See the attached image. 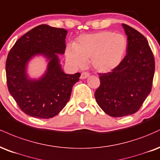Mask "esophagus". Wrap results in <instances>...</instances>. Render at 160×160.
<instances>
[{
	"label": "esophagus",
	"instance_id": "obj_1",
	"mask_svg": "<svg viewBox=\"0 0 160 160\" xmlns=\"http://www.w3.org/2000/svg\"><path fill=\"white\" fill-rule=\"evenodd\" d=\"M89 76H90L89 73L86 72H82V74H81V78H82V79H85V78H88V77H89Z\"/></svg>",
	"mask_w": 160,
	"mask_h": 160
}]
</instances>
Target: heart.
<instances>
[{
  "mask_svg": "<svg viewBox=\"0 0 160 160\" xmlns=\"http://www.w3.org/2000/svg\"><path fill=\"white\" fill-rule=\"evenodd\" d=\"M128 48L127 38L122 33L103 31L82 35L76 44L66 50V59L74 68H84L91 59L93 68L99 72H109L123 61Z\"/></svg>",
  "mask_w": 160,
  "mask_h": 160,
  "instance_id": "heart-1",
  "label": "heart"
}]
</instances>
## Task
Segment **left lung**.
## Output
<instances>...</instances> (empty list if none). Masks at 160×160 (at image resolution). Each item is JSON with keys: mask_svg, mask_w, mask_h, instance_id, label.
I'll return each mask as SVG.
<instances>
[{"mask_svg": "<svg viewBox=\"0 0 160 160\" xmlns=\"http://www.w3.org/2000/svg\"><path fill=\"white\" fill-rule=\"evenodd\" d=\"M128 39L127 55L118 68L99 74L95 92L97 104L105 113L121 118L136 113L151 91L155 71L153 54L142 33L122 24Z\"/></svg>", "mask_w": 160, "mask_h": 160, "instance_id": "8db88e82", "label": "left lung"}]
</instances>
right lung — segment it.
Masks as SVG:
<instances>
[{
	"label": "right lung",
	"mask_w": 160,
	"mask_h": 160,
	"mask_svg": "<svg viewBox=\"0 0 160 160\" xmlns=\"http://www.w3.org/2000/svg\"><path fill=\"white\" fill-rule=\"evenodd\" d=\"M67 30L47 24L37 26L20 37L9 51L6 61L7 87L21 110L31 117L52 118L64 108L73 85L81 74H66L59 54L66 48ZM37 57L47 63L38 78L28 74V65Z\"/></svg>",
	"instance_id": "obj_1"
}]
</instances>
